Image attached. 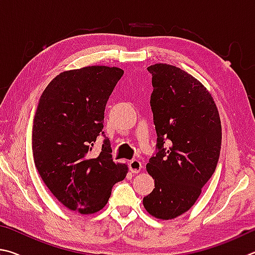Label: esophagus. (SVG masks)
<instances>
[{"label": "esophagus", "mask_w": 255, "mask_h": 255, "mask_svg": "<svg viewBox=\"0 0 255 255\" xmlns=\"http://www.w3.org/2000/svg\"><path fill=\"white\" fill-rule=\"evenodd\" d=\"M128 167H130V170L133 173H139L142 169V162L140 160H136V159H133L128 163Z\"/></svg>", "instance_id": "34e87169"}]
</instances>
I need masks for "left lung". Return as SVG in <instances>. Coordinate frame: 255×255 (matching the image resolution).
Returning <instances> with one entry per match:
<instances>
[{
	"label": "left lung",
	"mask_w": 255,
	"mask_h": 255,
	"mask_svg": "<svg viewBox=\"0 0 255 255\" xmlns=\"http://www.w3.org/2000/svg\"><path fill=\"white\" fill-rule=\"evenodd\" d=\"M148 71L158 152L146 164L154 189L143 206L151 216L168 221L189 211L213 176L222 125L211 93L198 79L167 64L151 65Z\"/></svg>",
	"instance_id": "8db88e82"
}]
</instances>
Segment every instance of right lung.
Instances as JSON below:
<instances>
[{
    "mask_svg": "<svg viewBox=\"0 0 255 255\" xmlns=\"http://www.w3.org/2000/svg\"><path fill=\"white\" fill-rule=\"evenodd\" d=\"M124 71L88 66L62 71L44 89L32 127L34 164L52 195L84 215L105 206L112 187L123 180L128 164L112 159L109 139L101 153L89 157L103 134L106 103Z\"/></svg>",
    "mask_w": 255,
    "mask_h": 255,
    "instance_id": "1",
    "label": "right lung"
}]
</instances>
